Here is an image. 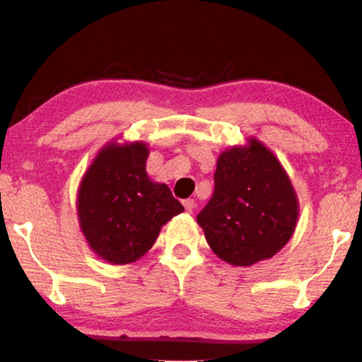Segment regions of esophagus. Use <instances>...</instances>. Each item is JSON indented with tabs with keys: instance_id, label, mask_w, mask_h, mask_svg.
Returning <instances> with one entry per match:
<instances>
[{
	"instance_id": "34e87169",
	"label": "esophagus",
	"mask_w": 362,
	"mask_h": 362,
	"mask_svg": "<svg viewBox=\"0 0 362 362\" xmlns=\"http://www.w3.org/2000/svg\"><path fill=\"white\" fill-rule=\"evenodd\" d=\"M183 207H185V211L188 214H192L194 211V207H196L194 199H185V201H183Z\"/></svg>"
}]
</instances>
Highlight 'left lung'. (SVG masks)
Instances as JSON below:
<instances>
[{
	"label": "left lung",
	"instance_id": "obj_1",
	"mask_svg": "<svg viewBox=\"0 0 362 362\" xmlns=\"http://www.w3.org/2000/svg\"><path fill=\"white\" fill-rule=\"evenodd\" d=\"M216 189L196 222L218 259L250 267L272 259L293 235L300 204L278 156L249 137L217 158Z\"/></svg>",
	"mask_w": 362,
	"mask_h": 362
}]
</instances>
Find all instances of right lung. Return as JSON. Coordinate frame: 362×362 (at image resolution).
<instances>
[{
  "label": "right lung",
  "mask_w": 362,
  "mask_h": 362,
  "mask_svg": "<svg viewBox=\"0 0 362 362\" xmlns=\"http://www.w3.org/2000/svg\"><path fill=\"white\" fill-rule=\"evenodd\" d=\"M148 155L144 140L115 137L97 151L79 182V230L89 249L110 265L142 259L163 226L185 211L166 183L146 174Z\"/></svg>",
  "instance_id": "obj_1"
}]
</instances>
